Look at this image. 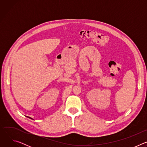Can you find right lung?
<instances>
[{
    "instance_id": "add662e5",
    "label": "right lung",
    "mask_w": 147,
    "mask_h": 147,
    "mask_svg": "<svg viewBox=\"0 0 147 147\" xmlns=\"http://www.w3.org/2000/svg\"><path fill=\"white\" fill-rule=\"evenodd\" d=\"M27 117H28V118H30V119H32L31 117H28V116H27Z\"/></svg>"
}]
</instances>
